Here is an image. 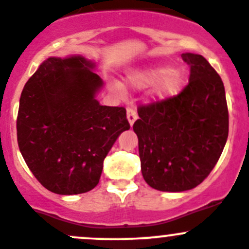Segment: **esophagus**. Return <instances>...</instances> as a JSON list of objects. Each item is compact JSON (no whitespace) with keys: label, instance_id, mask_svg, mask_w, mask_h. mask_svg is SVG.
I'll list each match as a JSON object with an SVG mask.
<instances>
[{"label":"esophagus","instance_id":"1","mask_svg":"<svg viewBox=\"0 0 249 249\" xmlns=\"http://www.w3.org/2000/svg\"><path fill=\"white\" fill-rule=\"evenodd\" d=\"M137 119H138L137 111H135L134 109H132V107L127 109V120H128V122H129L130 125H133V124H134L135 120Z\"/></svg>","mask_w":249,"mask_h":249}]
</instances>
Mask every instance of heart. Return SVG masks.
Returning a JSON list of instances; mask_svg holds the SVG:
<instances>
[{
  "mask_svg": "<svg viewBox=\"0 0 249 249\" xmlns=\"http://www.w3.org/2000/svg\"><path fill=\"white\" fill-rule=\"evenodd\" d=\"M183 82V75L167 66L134 69L124 77V87L128 89L140 90L151 87L150 95L155 100H167L177 95Z\"/></svg>",
  "mask_w": 249,
  "mask_h": 249,
  "instance_id": "obj_1",
  "label": "heart"
}]
</instances>
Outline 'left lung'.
I'll return each mask as SVG.
<instances>
[{"label": "left lung", "mask_w": 249, "mask_h": 249, "mask_svg": "<svg viewBox=\"0 0 249 249\" xmlns=\"http://www.w3.org/2000/svg\"><path fill=\"white\" fill-rule=\"evenodd\" d=\"M189 85L176 97L139 107L133 124L142 173L151 188L181 193L202 183L218 162L229 134L225 88L200 54L183 53Z\"/></svg>", "instance_id": "left-lung-1"}]
</instances>
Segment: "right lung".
<instances>
[{"instance_id":"obj_1","label":"right lung","mask_w":249,"mask_h":249,"mask_svg":"<svg viewBox=\"0 0 249 249\" xmlns=\"http://www.w3.org/2000/svg\"><path fill=\"white\" fill-rule=\"evenodd\" d=\"M82 55L51 56L20 95L17 135L29 169L47 189L77 195L99 183L104 159L129 129L124 107L100 105L103 80Z\"/></svg>"}]
</instances>
